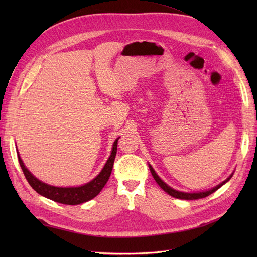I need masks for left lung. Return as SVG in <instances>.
I'll return each instance as SVG.
<instances>
[{
	"instance_id": "left-lung-1",
	"label": "left lung",
	"mask_w": 257,
	"mask_h": 257,
	"mask_svg": "<svg viewBox=\"0 0 257 257\" xmlns=\"http://www.w3.org/2000/svg\"><path fill=\"white\" fill-rule=\"evenodd\" d=\"M149 168H150V172L154 178V180L157 181V183L161 186V188L164 190L167 194H169L170 196H173L175 198H179V199H188V200H191V199H199V198H205L207 196H209L210 194H212L213 192H215L216 190H219L221 186L223 184L226 183L227 181H229V179L232 177V174L226 179V180L223 181L222 183H220L219 185L214 186L213 189L211 190H208V191H205V192H199V193H185V192H180V191H177V190H174L173 188H170L169 185H167L164 181L162 180V179L157 175V173L154 172V169L152 168L151 165H149Z\"/></svg>"
}]
</instances>
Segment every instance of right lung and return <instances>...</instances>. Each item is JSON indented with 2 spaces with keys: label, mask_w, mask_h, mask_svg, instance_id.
<instances>
[{
  "label": "right lung",
  "mask_w": 257,
  "mask_h": 257,
  "mask_svg": "<svg viewBox=\"0 0 257 257\" xmlns=\"http://www.w3.org/2000/svg\"><path fill=\"white\" fill-rule=\"evenodd\" d=\"M118 139L119 138H116L113 143L111 154L109 159L107 160L104 168L102 169V172H100L90 182L85 183L81 186H76V188L75 186L74 188H58V186H52L47 183H44L41 180H38L37 178H35L29 172L27 167L25 166V164H23L19 154H18V161L29 184L32 186V188L40 194V195L46 198H49L53 201H57V203H60V204L79 205V204L85 203V201H89L90 199L94 198L96 195H98V193L102 191V189L107 183L108 179H109L112 172L113 162L116 154V147H118Z\"/></svg>",
  "instance_id": "1"
}]
</instances>
